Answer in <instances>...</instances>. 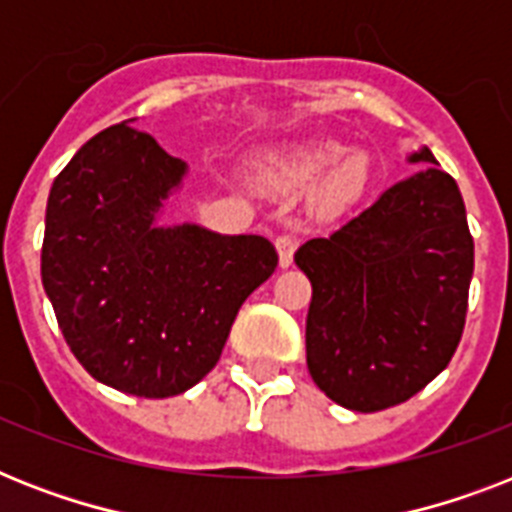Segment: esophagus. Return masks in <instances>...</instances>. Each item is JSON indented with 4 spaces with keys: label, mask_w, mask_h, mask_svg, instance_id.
I'll use <instances>...</instances> for the list:
<instances>
[{
    "label": "esophagus",
    "mask_w": 512,
    "mask_h": 512,
    "mask_svg": "<svg viewBox=\"0 0 512 512\" xmlns=\"http://www.w3.org/2000/svg\"><path fill=\"white\" fill-rule=\"evenodd\" d=\"M276 252H279V265L281 268H289L292 265V257H295V239L292 236H287V233H281V236H276Z\"/></svg>",
    "instance_id": "obj_1"
}]
</instances>
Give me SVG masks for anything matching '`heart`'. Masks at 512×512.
<instances>
[{
    "label": "heart",
    "instance_id": "obj_1",
    "mask_svg": "<svg viewBox=\"0 0 512 512\" xmlns=\"http://www.w3.org/2000/svg\"><path fill=\"white\" fill-rule=\"evenodd\" d=\"M268 180L281 188H303L319 183V207L324 212H340L356 204L369 188V159L350 154L337 140H311L287 148L268 164Z\"/></svg>",
    "mask_w": 512,
    "mask_h": 512
}]
</instances>
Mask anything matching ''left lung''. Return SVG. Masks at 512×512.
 <instances>
[{"mask_svg": "<svg viewBox=\"0 0 512 512\" xmlns=\"http://www.w3.org/2000/svg\"><path fill=\"white\" fill-rule=\"evenodd\" d=\"M422 164L295 252L313 287L305 358L335 404L380 412L436 380L460 345L473 279L465 201L428 146Z\"/></svg>", "mask_w": 512, "mask_h": 512, "instance_id": "1", "label": "left lung"}]
</instances>
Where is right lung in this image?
Returning a JSON list of instances; mask_svg holds the SVG:
<instances>
[{
  "label": "right lung",
  "instance_id": "add662e5",
  "mask_svg": "<svg viewBox=\"0 0 512 512\" xmlns=\"http://www.w3.org/2000/svg\"><path fill=\"white\" fill-rule=\"evenodd\" d=\"M130 124L98 132L55 177L42 284L68 348L95 380L170 398L207 377L279 257L255 233L159 225L188 164Z\"/></svg>",
  "mask_w": 512,
  "mask_h": 512
}]
</instances>
